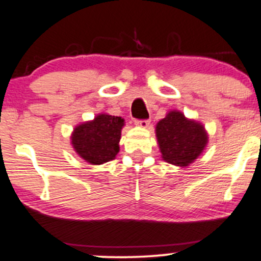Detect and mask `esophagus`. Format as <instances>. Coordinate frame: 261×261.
<instances>
[{"mask_svg":"<svg viewBox=\"0 0 261 261\" xmlns=\"http://www.w3.org/2000/svg\"><path fill=\"white\" fill-rule=\"evenodd\" d=\"M135 124L137 126H141V127H148L150 126V120H136Z\"/></svg>","mask_w":261,"mask_h":261,"instance_id":"1","label":"esophagus"}]
</instances>
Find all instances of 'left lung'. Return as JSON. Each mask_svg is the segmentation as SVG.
<instances>
[{"instance_id":"1","label":"left lung","mask_w":261,"mask_h":261,"mask_svg":"<svg viewBox=\"0 0 261 261\" xmlns=\"http://www.w3.org/2000/svg\"><path fill=\"white\" fill-rule=\"evenodd\" d=\"M156 136L162 159L177 166L193 162L208 141L204 127L179 111H171L157 124Z\"/></svg>"}]
</instances>
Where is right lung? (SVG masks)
Masks as SVG:
<instances>
[{
    "mask_svg": "<svg viewBox=\"0 0 261 261\" xmlns=\"http://www.w3.org/2000/svg\"><path fill=\"white\" fill-rule=\"evenodd\" d=\"M124 119L100 114L93 121L76 126L71 135L74 150L91 165H101L115 159Z\"/></svg>",
    "mask_w": 261,
    "mask_h": 261,
    "instance_id": "1",
    "label": "right lung"
}]
</instances>
